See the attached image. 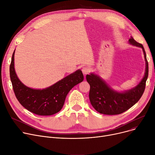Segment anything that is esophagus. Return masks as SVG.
Returning <instances> with one entry per match:
<instances>
[{
	"label": "esophagus",
	"instance_id": "obj_1",
	"mask_svg": "<svg viewBox=\"0 0 155 155\" xmlns=\"http://www.w3.org/2000/svg\"><path fill=\"white\" fill-rule=\"evenodd\" d=\"M82 71L84 73V75H87L88 73L91 71V68L88 67H84L82 68Z\"/></svg>",
	"mask_w": 155,
	"mask_h": 155
}]
</instances>
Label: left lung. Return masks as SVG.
Masks as SVG:
<instances>
[{
    "instance_id": "1",
    "label": "left lung",
    "mask_w": 155,
    "mask_h": 155,
    "mask_svg": "<svg viewBox=\"0 0 155 155\" xmlns=\"http://www.w3.org/2000/svg\"><path fill=\"white\" fill-rule=\"evenodd\" d=\"M129 42L143 49L146 61L145 74L141 82L128 91L120 93L113 91L99 76L93 73L87 75V82L90 84L89 99L93 107L101 114L106 115L120 114L133 107L143 95L146 82L148 77V63L142 44L137 43L131 37Z\"/></svg>"
}]
</instances>
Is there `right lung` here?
<instances>
[{
    "mask_svg": "<svg viewBox=\"0 0 155 155\" xmlns=\"http://www.w3.org/2000/svg\"><path fill=\"white\" fill-rule=\"evenodd\" d=\"M14 52L9 68L14 92L22 106L35 114L51 116L58 112L62 109L70 91L84 80L83 73L78 70L47 88L38 90L29 88L24 85L16 75Z\"/></svg>",
    "mask_w": 155,
    "mask_h": 155,
    "instance_id": "right-lung-1",
    "label": "right lung"
}]
</instances>
